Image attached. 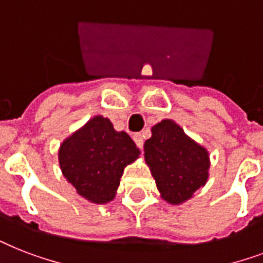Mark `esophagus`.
Masks as SVG:
<instances>
[{
    "mask_svg": "<svg viewBox=\"0 0 263 263\" xmlns=\"http://www.w3.org/2000/svg\"><path fill=\"white\" fill-rule=\"evenodd\" d=\"M132 138H134V142H135L138 147L139 148L143 147L144 140H143V135H142L140 132H138V134H134V136H132Z\"/></svg>",
    "mask_w": 263,
    "mask_h": 263,
    "instance_id": "34e87169",
    "label": "esophagus"
}]
</instances>
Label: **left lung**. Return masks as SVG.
<instances>
[{
  "instance_id": "1",
  "label": "left lung",
  "mask_w": 263,
  "mask_h": 263,
  "mask_svg": "<svg viewBox=\"0 0 263 263\" xmlns=\"http://www.w3.org/2000/svg\"><path fill=\"white\" fill-rule=\"evenodd\" d=\"M144 160L161 198L169 204L187 202L208 183V148L190 138L171 119L152 127V138L144 142Z\"/></svg>"
}]
</instances>
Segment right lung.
Here are the masks:
<instances>
[{"label": "right lung", "instance_id": "obj_1", "mask_svg": "<svg viewBox=\"0 0 263 263\" xmlns=\"http://www.w3.org/2000/svg\"><path fill=\"white\" fill-rule=\"evenodd\" d=\"M139 154L127 132L116 131L110 120L97 115L60 144L59 164L80 196L105 204L115 199L124 169Z\"/></svg>", "mask_w": 263, "mask_h": 263}]
</instances>
